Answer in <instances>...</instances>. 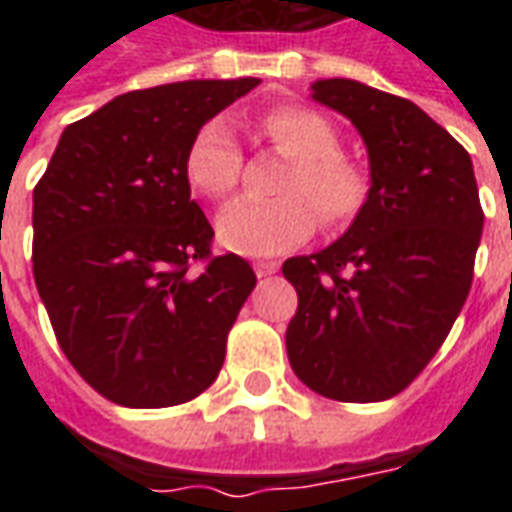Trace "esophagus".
I'll return each instance as SVG.
<instances>
[{"label": "esophagus", "mask_w": 512, "mask_h": 512, "mask_svg": "<svg viewBox=\"0 0 512 512\" xmlns=\"http://www.w3.org/2000/svg\"><path fill=\"white\" fill-rule=\"evenodd\" d=\"M277 263H257L255 266V274L260 279H266V277H271V274H277Z\"/></svg>", "instance_id": "34e87169"}]
</instances>
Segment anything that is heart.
<instances>
[{"label":"heart","instance_id":"heart-1","mask_svg":"<svg viewBox=\"0 0 512 512\" xmlns=\"http://www.w3.org/2000/svg\"><path fill=\"white\" fill-rule=\"evenodd\" d=\"M260 134L290 167L279 180L277 202H233L216 219L224 249L246 257H274L304 244L321 216L323 227L354 222L370 197V178L356 158L340 150L329 117L307 106H277L260 117ZM244 156L233 128L208 120L191 136L183 158L186 180L208 200H227L241 180Z\"/></svg>","mask_w":512,"mask_h":512}]
</instances>
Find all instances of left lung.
Here are the masks:
<instances>
[{"label": "left lung", "mask_w": 512, "mask_h": 512, "mask_svg": "<svg viewBox=\"0 0 512 512\" xmlns=\"http://www.w3.org/2000/svg\"><path fill=\"white\" fill-rule=\"evenodd\" d=\"M312 98L365 139L370 197L343 238L285 260L299 293L288 359L312 392L376 403L447 340L472 288L483 208L469 153L417 104L354 79H321Z\"/></svg>", "instance_id": "left-lung-1"}]
</instances>
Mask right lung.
Masks as SVG:
<instances>
[{
  "instance_id": "obj_1",
  "label": "right lung",
  "mask_w": 512,
  "mask_h": 512,
  "mask_svg": "<svg viewBox=\"0 0 512 512\" xmlns=\"http://www.w3.org/2000/svg\"><path fill=\"white\" fill-rule=\"evenodd\" d=\"M260 79H197L117 95L65 128L32 191V271L62 354L106 400L186 403L216 381L255 290L238 255L211 257L191 200V136ZM206 263L200 275L188 263Z\"/></svg>"
}]
</instances>
